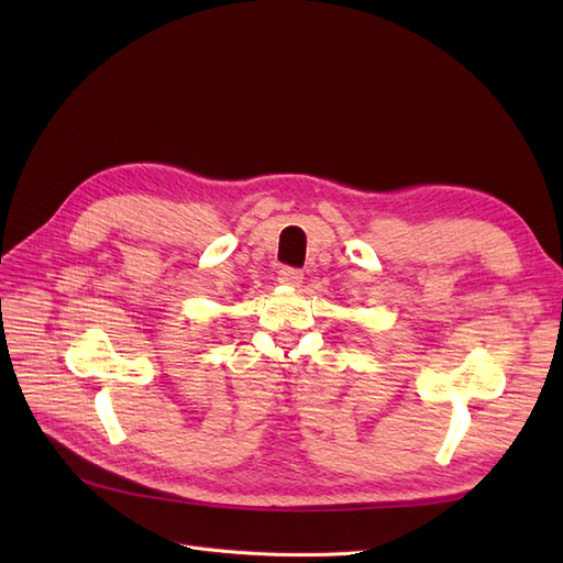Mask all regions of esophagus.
Returning a JSON list of instances; mask_svg holds the SVG:
<instances>
[{"label":"esophagus","instance_id":"obj_1","mask_svg":"<svg viewBox=\"0 0 563 563\" xmlns=\"http://www.w3.org/2000/svg\"><path fill=\"white\" fill-rule=\"evenodd\" d=\"M282 284H286V286H298L300 282H302V272L298 269V267H288V265H284L282 269H279V277H277Z\"/></svg>","mask_w":563,"mask_h":563}]
</instances>
